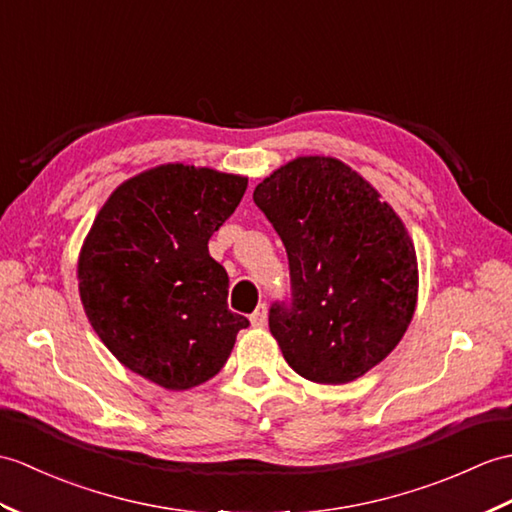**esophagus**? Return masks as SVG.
Masks as SVG:
<instances>
[{
	"label": "esophagus",
	"mask_w": 512,
	"mask_h": 512,
	"mask_svg": "<svg viewBox=\"0 0 512 512\" xmlns=\"http://www.w3.org/2000/svg\"><path fill=\"white\" fill-rule=\"evenodd\" d=\"M268 320V312H266V305H259L257 310L251 314V325L253 327H264Z\"/></svg>",
	"instance_id": "34e87169"
}]
</instances>
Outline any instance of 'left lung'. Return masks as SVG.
Listing matches in <instances>:
<instances>
[{
	"label": "left lung",
	"instance_id": "1",
	"mask_svg": "<svg viewBox=\"0 0 512 512\" xmlns=\"http://www.w3.org/2000/svg\"><path fill=\"white\" fill-rule=\"evenodd\" d=\"M290 261L270 334L301 377L349 384L397 347L419 294L417 253L377 189L334 157H299L253 192Z\"/></svg>",
	"mask_w": 512,
	"mask_h": 512
}]
</instances>
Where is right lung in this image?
I'll list each match as a JSON object with an SVG mask.
<instances>
[{"label": "right lung", "mask_w": 512, "mask_h": 512, "mask_svg": "<svg viewBox=\"0 0 512 512\" xmlns=\"http://www.w3.org/2000/svg\"><path fill=\"white\" fill-rule=\"evenodd\" d=\"M246 185V176L168 163L128 178L95 216L78 257L80 301L133 373L187 390L227 364L248 318L229 310V275L207 244Z\"/></svg>", "instance_id": "obj_1"}]
</instances>
